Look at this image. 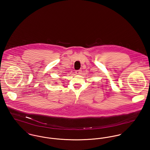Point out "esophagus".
I'll return each mask as SVG.
<instances>
[{
	"mask_svg": "<svg viewBox=\"0 0 150 150\" xmlns=\"http://www.w3.org/2000/svg\"><path fill=\"white\" fill-rule=\"evenodd\" d=\"M81 70H76V71H75V74H76V75H80L81 74Z\"/></svg>",
	"mask_w": 150,
	"mask_h": 150,
	"instance_id": "1",
	"label": "esophagus"
}]
</instances>
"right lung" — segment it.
<instances>
[{"label": "right lung", "instance_id": "right-lung-1", "mask_svg": "<svg viewBox=\"0 0 150 150\" xmlns=\"http://www.w3.org/2000/svg\"><path fill=\"white\" fill-rule=\"evenodd\" d=\"M55 83H56V84H57V82H55Z\"/></svg>", "mask_w": 150, "mask_h": 150}]
</instances>
